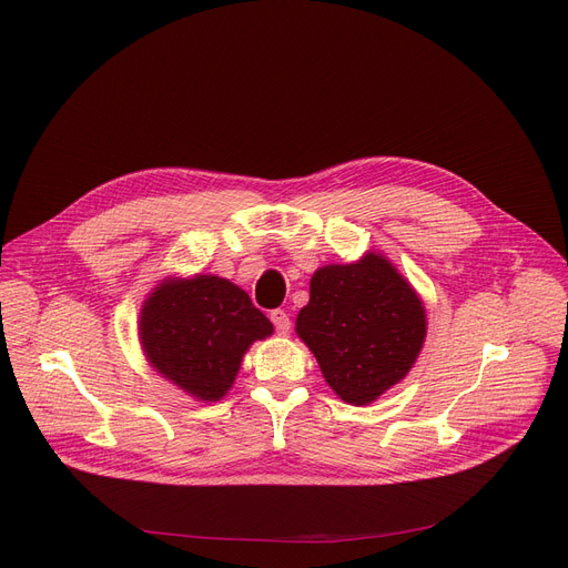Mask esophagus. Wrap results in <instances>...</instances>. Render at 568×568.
<instances>
[{
  "instance_id": "obj_1",
  "label": "esophagus",
  "mask_w": 568,
  "mask_h": 568,
  "mask_svg": "<svg viewBox=\"0 0 568 568\" xmlns=\"http://www.w3.org/2000/svg\"><path fill=\"white\" fill-rule=\"evenodd\" d=\"M268 317H271V323H274V327H276L278 334H287V332H290V325H292V323H290V315H287L283 308L271 311Z\"/></svg>"
}]
</instances>
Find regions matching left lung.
Returning a JSON list of instances; mask_svg holds the SVG:
<instances>
[{
  "label": "left lung",
  "mask_w": 568,
  "mask_h": 568,
  "mask_svg": "<svg viewBox=\"0 0 568 568\" xmlns=\"http://www.w3.org/2000/svg\"><path fill=\"white\" fill-rule=\"evenodd\" d=\"M423 302L385 257L329 264L311 278L297 334L343 402L364 406L399 383L420 355Z\"/></svg>",
  "instance_id": "left-lung-1"
}]
</instances>
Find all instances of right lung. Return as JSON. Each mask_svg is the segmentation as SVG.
Masks as SVG:
<instances>
[{
	"label": "right lung",
	"mask_w": 568,
	"mask_h": 568,
	"mask_svg": "<svg viewBox=\"0 0 568 568\" xmlns=\"http://www.w3.org/2000/svg\"><path fill=\"white\" fill-rule=\"evenodd\" d=\"M274 332L234 283L217 276L171 281L148 297L139 334L158 372L202 402L232 387L243 353Z\"/></svg>",
	"instance_id": "obj_1"
}]
</instances>
